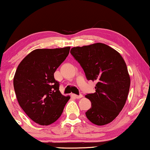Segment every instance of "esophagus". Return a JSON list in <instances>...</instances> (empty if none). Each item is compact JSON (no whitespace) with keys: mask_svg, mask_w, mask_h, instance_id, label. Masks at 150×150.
Here are the masks:
<instances>
[{"mask_svg":"<svg viewBox=\"0 0 150 150\" xmlns=\"http://www.w3.org/2000/svg\"><path fill=\"white\" fill-rule=\"evenodd\" d=\"M74 97H75V98H77V99H80V98H81L83 97L82 95H79V96H77V95H74Z\"/></svg>","mask_w":150,"mask_h":150,"instance_id":"1","label":"esophagus"}]
</instances>
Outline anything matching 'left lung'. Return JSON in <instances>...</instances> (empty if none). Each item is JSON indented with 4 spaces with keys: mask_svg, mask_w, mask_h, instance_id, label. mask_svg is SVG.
Listing matches in <instances>:
<instances>
[{
    "mask_svg": "<svg viewBox=\"0 0 150 150\" xmlns=\"http://www.w3.org/2000/svg\"><path fill=\"white\" fill-rule=\"evenodd\" d=\"M71 52L84 69L87 79L97 82L96 92L85 96L91 102L86 117L96 125L109 124L122 111L129 91L130 77L124 59L102 43L73 47Z\"/></svg>",
    "mask_w": 150,
    "mask_h": 150,
    "instance_id": "obj_1",
    "label": "left lung"
}]
</instances>
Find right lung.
Returning a JSON list of instances; mask_svg holds the SVG:
<instances>
[{"instance_id": "1", "label": "right lung", "mask_w": 150, "mask_h": 150, "mask_svg": "<svg viewBox=\"0 0 150 150\" xmlns=\"http://www.w3.org/2000/svg\"><path fill=\"white\" fill-rule=\"evenodd\" d=\"M70 48L36 49L17 67L13 80L17 100L28 116L40 125H49L58 120L71 98L61 93L54 77Z\"/></svg>"}]
</instances>
